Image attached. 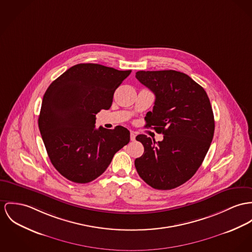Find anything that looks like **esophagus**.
Returning a JSON list of instances; mask_svg holds the SVG:
<instances>
[{
  "mask_svg": "<svg viewBox=\"0 0 252 252\" xmlns=\"http://www.w3.org/2000/svg\"><path fill=\"white\" fill-rule=\"evenodd\" d=\"M135 133H134L133 131H131V132H130V140H131V141H134V140H135Z\"/></svg>",
  "mask_w": 252,
  "mask_h": 252,
  "instance_id": "obj_1",
  "label": "esophagus"
}]
</instances>
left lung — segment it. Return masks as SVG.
I'll list each match as a JSON object with an SVG mask.
<instances>
[{"instance_id":"8db88e82","label":"left lung","mask_w":252,"mask_h":252,"mask_svg":"<svg viewBox=\"0 0 252 252\" xmlns=\"http://www.w3.org/2000/svg\"><path fill=\"white\" fill-rule=\"evenodd\" d=\"M135 77L155 95L146 127L164 135L161 142L136 137L144 146L136 170L151 187L171 190L188 181L204 160L215 130L212 106L205 90L184 73L139 71Z\"/></svg>"}]
</instances>
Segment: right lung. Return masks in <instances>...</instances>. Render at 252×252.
I'll use <instances>...</instances> for the list:
<instances>
[{
  "label": "right lung",
  "instance_id": "1",
  "mask_svg": "<svg viewBox=\"0 0 252 252\" xmlns=\"http://www.w3.org/2000/svg\"><path fill=\"white\" fill-rule=\"evenodd\" d=\"M131 73L95 63L77 64L54 80L44 94L38 126L58 173L76 183L93 181L130 140L121 126L95 127L96 114L109 109L113 95Z\"/></svg>",
  "mask_w": 252,
  "mask_h": 252
}]
</instances>
